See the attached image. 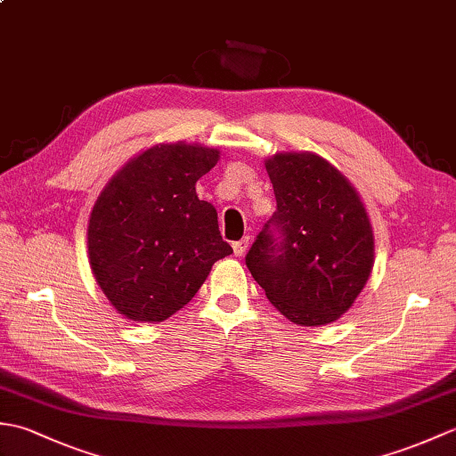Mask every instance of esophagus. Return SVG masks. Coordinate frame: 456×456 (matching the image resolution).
Listing matches in <instances>:
<instances>
[{
	"instance_id": "obj_1",
	"label": "esophagus",
	"mask_w": 456,
	"mask_h": 456,
	"mask_svg": "<svg viewBox=\"0 0 456 456\" xmlns=\"http://www.w3.org/2000/svg\"><path fill=\"white\" fill-rule=\"evenodd\" d=\"M247 248H248V237L240 239V240H237V243H233L235 256H243L247 253Z\"/></svg>"
}]
</instances>
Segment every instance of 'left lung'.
<instances>
[{
  "label": "left lung",
  "mask_w": 456,
  "mask_h": 456,
  "mask_svg": "<svg viewBox=\"0 0 456 456\" xmlns=\"http://www.w3.org/2000/svg\"><path fill=\"white\" fill-rule=\"evenodd\" d=\"M265 167L276 211L250 247L247 266L288 322L333 323L353 307L372 273L368 211L345 174L315 152H276Z\"/></svg>",
  "instance_id": "1"
}]
</instances>
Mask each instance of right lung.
I'll return each mask as SVG.
<instances>
[{"mask_svg":"<svg viewBox=\"0 0 456 456\" xmlns=\"http://www.w3.org/2000/svg\"><path fill=\"white\" fill-rule=\"evenodd\" d=\"M219 160L200 142H159L113 174L88 221V258L100 289L118 314L160 323L186 305L219 258L217 211L196 182Z\"/></svg>","mask_w":456,"mask_h":456,"instance_id":"1","label":"right lung"}]
</instances>
